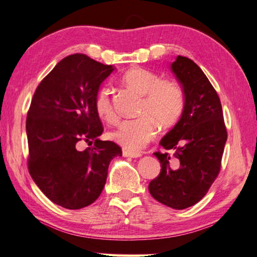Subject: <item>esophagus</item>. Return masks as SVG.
Segmentation results:
<instances>
[{"instance_id": "34e87169", "label": "esophagus", "mask_w": 257, "mask_h": 257, "mask_svg": "<svg viewBox=\"0 0 257 257\" xmlns=\"http://www.w3.org/2000/svg\"><path fill=\"white\" fill-rule=\"evenodd\" d=\"M123 156L126 158H140L142 154L139 152H131V151H127V150H123Z\"/></svg>"}]
</instances>
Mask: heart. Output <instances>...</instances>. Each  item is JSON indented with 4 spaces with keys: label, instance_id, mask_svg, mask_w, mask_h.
Here are the masks:
<instances>
[{
    "label": "heart",
    "instance_id": "heart-1",
    "mask_svg": "<svg viewBox=\"0 0 257 257\" xmlns=\"http://www.w3.org/2000/svg\"><path fill=\"white\" fill-rule=\"evenodd\" d=\"M120 81L128 88L143 96L139 114L134 119H124L108 133L110 141L128 151H138L154 138L156 122L161 127H171L183 112L185 97L180 86L171 80H161L154 71L134 67L126 70ZM95 112L101 119H115L110 91L106 86L100 87L94 98Z\"/></svg>",
    "mask_w": 257,
    "mask_h": 257
}]
</instances>
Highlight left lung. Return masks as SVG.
Wrapping results in <instances>:
<instances>
[{
  "mask_svg": "<svg viewBox=\"0 0 257 257\" xmlns=\"http://www.w3.org/2000/svg\"><path fill=\"white\" fill-rule=\"evenodd\" d=\"M170 69L182 87L185 106L180 119L160 145L173 157L156 152L161 172L149 185L154 199L173 209L200 201L220 170L227 131L220 99L199 66L178 56Z\"/></svg>",
  "mask_w": 257,
  "mask_h": 257,
  "instance_id": "left-lung-1",
  "label": "left lung"
}]
</instances>
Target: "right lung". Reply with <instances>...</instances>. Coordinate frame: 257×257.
I'll list each match as a JSON object with an SVG mask.
<instances>
[{
  "instance_id": "obj_1",
  "label": "right lung",
  "mask_w": 257,
  "mask_h": 257,
  "mask_svg": "<svg viewBox=\"0 0 257 257\" xmlns=\"http://www.w3.org/2000/svg\"><path fill=\"white\" fill-rule=\"evenodd\" d=\"M80 53L58 62L38 86L27 116L29 172L39 189L67 209L93 204L103 191L112 159L122 150L103 133L95 95L114 71ZM85 141L94 145L84 152Z\"/></svg>"
}]
</instances>
